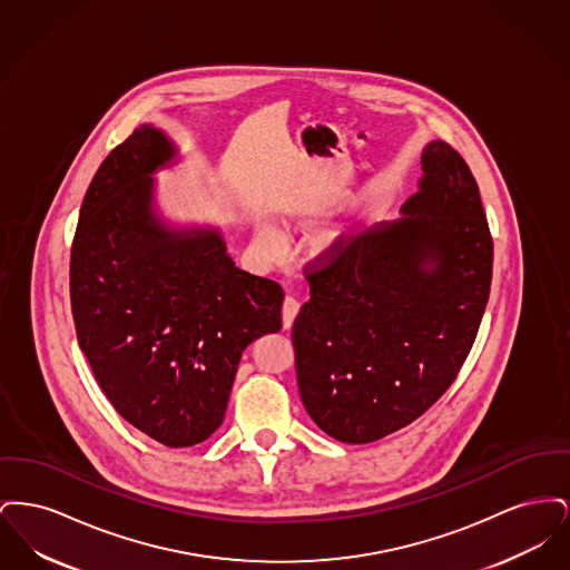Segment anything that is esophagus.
Masks as SVG:
<instances>
[{
  "label": "esophagus",
  "instance_id": "1",
  "mask_svg": "<svg viewBox=\"0 0 570 570\" xmlns=\"http://www.w3.org/2000/svg\"><path fill=\"white\" fill-rule=\"evenodd\" d=\"M298 314L297 298L286 297L282 303V321H284V328H291L295 323V316Z\"/></svg>",
  "mask_w": 570,
  "mask_h": 570
}]
</instances>
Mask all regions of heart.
Here are the masks:
<instances>
[{"label": "heart", "instance_id": "heart-1", "mask_svg": "<svg viewBox=\"0 0 570 570\" xmlns=\"http://www.w3.org/2000/svg\"><path fill=\"white\" fill-rule=\"evenodd\" d=\"M258 242H261V245H265L267 249H277L279 247V237L269 226H261L258 228Z\"/></svg>", "mask_w": 570, "mask_h": 570}]
</instances>
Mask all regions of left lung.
Masks as SVG:
<instances>
[{"label": "left lung", "mask_w": 570, "mask_h": 570, "mask_svg": "<svg viewBox=\"0 0 570 570\" xmlns=\"http://www.w3.org/2000/svg\"><path fill=\"white\" fill-rule=\"evenodd\" d=\"M404 217L340 235L305 265L293 325L303 406L365 444L416 421L455 382L488 305L493 239L472 170L444 140L421 158Z\"/></svg>", "instance_id": "left-lung-1"}]
</instances>
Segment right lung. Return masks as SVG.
Wrapping results in <instances>:
<instances>
[{"label":"right lung","mask_w":570,"mask_h":570,"mask_svg":"<svg viewBox=\"0 0 570 570\" xmlns=\"http://www.w3.org/2000/svg\"><path fill=\"white\" fill-rule=\"evenodd\" d=\"M175 156L142 126L100 164L70 252L77 340L112 407L179 449L224 421L245 346L282 328V286L235 267L214 230L170 233L149 175Z\"/></svg>","instance_id":"right-lung-1"}]
</instances>
